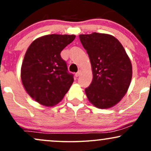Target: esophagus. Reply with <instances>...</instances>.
<instances>
[{"label":"esophagus","mask_w":151,"mask_h":151,"mask_svg":"<svg viewBox=\"0 0 151 151\" xmlns=\"http://www.w3.org/2000/svg\"><path fill=\"white\" fill-rule=\"evenodd\" d=\"M81 73V70H79V71H78V72H77V73L75 74V76H76V77H78L79 75H80Z\"/></svg>","instance_id":"34e87169"}]
</instances>
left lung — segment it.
<instances>
[{
  "label": "left lung",
  "instance_id": "left-lung-1",
  "mask_svg": "<svg viewBox=\"0 0 151 151\" xmlns=\"http://www.w3.org/2000/svg\"><path fill=\"white\" fill-rule=\"evenodd\" d=\"M92 68L93 79L85 93L99 109L114 106L124 96L131 84L132 65L121 42L108 34L80 35Z\"/></svg>",
  "mask_w": 151,
  "mask_h": 151
}]
</instances>
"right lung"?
Masks as SVG:
<instances>
[{
    "instance_id": "1",
    "label": "right lung",
    "mask_w": 151,
    "mask_h": 151,
    "mask_svg": "<svg viewBox=\"0 0 151 151\" xmlns=\"http://www.w3.org/2000/svg\"><path fill=\"white\" fill-rule=\"evenodd\" d=\"M74 35L52 34L37 38L26 51L21 80L35 101L53 106L63 99L74 81L61 58L62 50L75 39Z\"/></svg>"
}]
</instances>
